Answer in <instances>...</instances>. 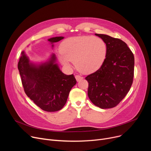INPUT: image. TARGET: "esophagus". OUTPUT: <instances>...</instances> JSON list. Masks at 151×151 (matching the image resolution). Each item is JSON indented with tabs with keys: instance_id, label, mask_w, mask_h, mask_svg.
I'll list each match as a JSON object with an SVG mask.
<instances>
[{
	"instance_id": "34e87169",
	"label": "esophagus",
	"mask_w": 151,
	"mask_h": 151,
	"mask_svg": "<svg viewBox=\"0 0 151 151\" xmlns=\"http://www.w3.org/2000/svg\"><path fill=\"white\" fill-rule=\"evenodd\" d=\"M75 78H76L77 81H80V80H81L82 79H83V78L82 76H79V75H76L75 76Z\"/></svg>"
}]
</instances>
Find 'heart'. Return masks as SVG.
Listing matches in <instances>:
<instances>
[{"mask_svg": "<svg viewBox=\"0 0 151 151\" xmlns=\"http://www.w3.org/2000/svg\"><path fill=\"white\" fill-rule=\"evenodd\" d=\"M58 58L64 66L70 67V61L79 72L90 74L103 64L107 53L106 44L98 37L80 36L65 39L61 45Z\"/></svg>", "mask_w": 151, "mask_h": 151, "instance_id": "b5f03b06", "label": "heart"}]
</instances>
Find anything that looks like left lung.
Wrapping results in <instances>:
<instances>
[{"mask_svg": "<svg viewBox=\"0 0 151 151\" xmlns=\"http://www.w3.org/2000/svg\"><path fill=\"white\" fill-rule=\"evenodd\" d=\"M106 44L107 53L102 66L88 75V96L101 109L115 107L126 96L133 83L134 56L122 40L95 34Z\"/></svg>", "mask_w": 151, "mask_h": 151, "instance_id": "left-lung-1", "label": "left lung"}]
</instances>
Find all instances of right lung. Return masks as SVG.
I'll return each mask as SVG.
<instances>
[{"instance_id":"1","label":"right lung","mask_w":151,"mask_h":151,"mask_svg":"<svg viewBox=\"0 0 151 151\" xmlns=\"http://www.w3.org/2000/svg\"><path fill=\"white\" fill-rule=\"evenodd\" d=\"M59 36L50 38L53 43L63 39ZM56 57L52 53L45 62L35 63L30 61L25 52L21 53L18 69L26 95L41 109L47 112H56L65 104L72 88L76 81L73 75L62 72L56 63Z\"/></svg>"}]
</instances>
